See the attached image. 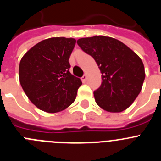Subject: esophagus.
I'll return each instance as SVG.
<instances>
[{
  "mask_svg": "<svg viewBox=\"0 0 161 161\" xmlns=\"http://www.w3.org/2000/svg\"><path fill=\"white\" fill-rule=\"evenodd\" d=\"M80 79H81V81L82 82H85V81H86V79H87V76H86L85 74H84V76H82V77L80 78Z\"/></svg>",
  "mask_w": 161,
  "mask_h": 161,
  "instance_id": "esophagus-1",
  "label": "esophagus"
}]
</instances>
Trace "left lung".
I'll list each match as a JSON object with an SVG mask.
<instances>
[{
    "label": "left lung",
    "instance_id": "left-lung-1",
    "mask_svg": "<svg viewBox=\"0 0 161 161\" xmlns=\"http://www.w3.org/2000/svg\"><path fill=\"white\" fill-rule=\"evenodd\" d=\"M77 44L95 59L102 74V85L93 93L96 103L112 113L127 109L140 93L145 78L139 55L111 37L82 38Z\"/></svg>",
    "mask_w": 161,
    "mask_h": 161
}]
</instances>
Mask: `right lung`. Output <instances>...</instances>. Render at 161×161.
Wrapping results in <instances>:
<instances>
[{
	"mask_svg": "<svg viewBox=\"0 0 161 161\" xmlns=\"http://www.w3.org/2000/svg\"><path fill=\"white\" fill-rule=\"evenodd\" d=\"M76 39L55 37L31 47L19 64V80L31 102L41 110L56 113L76 99L82 85L70 73V58Z\"/></svg>",
	"mask_w": 161,
	"mask_h": 161,
	"instance_id": "add662e5",
	"label": "right lung"
}]
</instances>
